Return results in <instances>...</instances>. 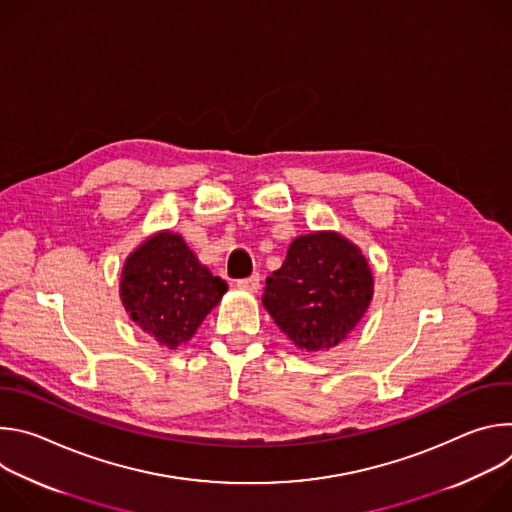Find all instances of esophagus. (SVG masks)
<instances>
[{
    "label": "esophagus",
    "mask_w": 512,
    "mask_h": 512,
    "mask_svg": "<svg viewBox=\"0 0 512 512\" xmlns=\"http://www.w3.org/2000/svg\"><path fill=\"white\" fill-rule=\"evenodd\" d=\"M237 287H239V289H247V291H257V289L261 287V277H259V275H251V277L239 279V281H237Z\"/></svg>",
    "instance_id": "obj_1"
}]
</instances>
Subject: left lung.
<instances>
[{
    "label": "left lung",
    "mask_w": 512,
    "mask_h": 512,
    "mask_svg": "<svg viewBox=\"0 0 512 512\" xmlns=\"http://www.w3.org/2000/svg\"><path fill=\"white\" fill-rule=\"evenodd\" d=\"M373 298V275L360 249L336 233L298 237L281 269L267 277L263 306L304 350L336 346Z\"/></svg>",
    "instance_id": "obj_1"
}]
</instances>
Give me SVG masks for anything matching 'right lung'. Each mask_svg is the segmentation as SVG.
Instances as JSON below:
<instances>
[{
  "label": "right lung",
  "instance_id": "1",
  "mask_svg": "<svg viewBox=\"0 0 512 512\" xmlns=\"http://www.w3.org/2000/svg\"><path fill=\"white\" fill-rule=\"evenodd\" d=\"M225 291L227 283L196 259L180 235L168 231L137 247L121 273L127 314L166 348L188 342Z\"/></svg>",
  "mask_w": 512,
  "mask_h": 512
}]
</instances>
